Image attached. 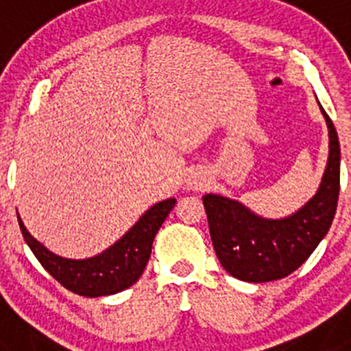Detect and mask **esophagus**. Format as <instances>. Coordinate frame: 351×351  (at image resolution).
Listing matches in <instances>:
<instances>
[{
	"label": "esophagus",
	"instance_id": "34e87169",
	"mask_svg": "<svg viewBox=\"0 0 351 351\" xmlns=\"http://www.w3.org/2000/svg\"><path fill=\"white\" fill-rule=\"evenodd\" d=\"M191 184H193L195 188H198V186H200V182H198V181H193V182H191Z\"/></svg>",
	"mask_w": 351,
	"mask_h": 351
}]
</instances>
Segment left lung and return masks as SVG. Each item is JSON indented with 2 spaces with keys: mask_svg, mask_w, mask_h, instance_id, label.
I'll use <instances>...</instances> for the list:
<instances>
[{
  "mask_svg": "<svg viewBox=\"0 0 351 351\" xmlns=\"http://www.w3.org/2000/svg\"><path fill=\"white\" fill-rule=\"evenodd\" d=\"M330 151L320 190L299 213L263 219L235 200L204 195L210 239L219 263L234 278L265 283L287 278L309 258L328 232L339 198L341 149L337 132L324 108Z\"/></svg>",
  "mask_w": 351,
  "mask_h": 351,
  "instance_id": "obj_1",
  "label": "left lung"
}]
</instances>
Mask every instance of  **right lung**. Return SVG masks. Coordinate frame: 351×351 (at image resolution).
Here are the masks:
<instances>
[{
	"mask_svg": "<svg viewBox=\"0 0 351 351\" xmlns=\"http://www.w3.org/2000/svg\"><path fill=\"white\" fill-rule=\"evenodd\" d=\"M173 206L176 198L158 202L114 246L86 260H68L54 255L31 237L19 216L17 219L24 241L54 280L77 295L101 297L125 290L141 278L151 256L154 235Z\"/></svg>",
	"mask_w": 351,
	"mask_h": 351,
	"instance_id": "add662e5",
	"label": "right lung"
}]
</instances>
